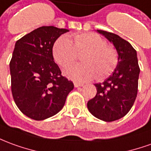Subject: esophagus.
I'll use <instances>...</instances> for the list:
<instances>
[{
    "mask_svg": "<svg viewBox=\"0 0 151 151\" xmlns=\"http://www.w3.org/2000/svg\"><path fill=\"white\" fill-rule=\"evenodd\" d=\"M83 83H77V82H74V86L75 87H79V86H83Z\"/></svg>",
    "mask_w": 151,
    "mask_h": 151,
    "instance_id": "1",
    "label": "esophagus"
}]
</instances>
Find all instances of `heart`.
I'll use <instances>...</instances> for the list:
<instances>
[{
  "label": "heart",
  "instance_id": "1",
  "mask_svg": "<svg viewBox=\"0 0 151 151\" xmlns=\"http://www.w3.org/2000/svg\"><path fill=\"white\" fill-rule=\"evenodd\" d=\"M86 50L83 56L84 63L65 70L70 78L78 82L90 81L96 77L103 79L117 68L119 60L117 50L93 32L74 35L73 42L67 36H61L54 44L52 52L55 60L62 67H67L78 59V53Z\"/></svg>",
  "mask_w": 151,
  "mask_h": 151
}]
</instances>
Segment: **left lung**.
Returning <instances> with one entry per match:
<instances>
[{
    "instance_id": "1",
    "label": "left lung",
    "mask_w": 151,
    "mask_h": 151,
    "mask_svg": "<svg viewBox=\"0 0 151 151\" xmlns=\"http://www.w3.org/2000/svg\"><path fill=\"white\" fill-rule=\"evenodd\" d=\"M113 43L119 53V64L103 83H96V95L87 102L93 116L105 122L123 118L129 112L137 98L140 68L137 51L130 43L112 32L97 30Z\"/></svg>"
}]
</instances>
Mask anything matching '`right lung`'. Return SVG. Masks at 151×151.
Returning <instances> with one entry per match:
<instances>
[{"label": "right lung", "instance_id": "add662e5", "mask_svg": "<svg viewBox=\"0 0 151 151\" xmlns=\"http://www.w3.org/2000/svg\"><path fill=\"white\" fill-rule=\"evenodd\" d=\"M65 28L42 26L18 40L9 62L11 91L21 112L44 120L60 111L73 83L61 75L52 49Z\"/></svg>", "mask_w": 151, "mask_h": 151}]
</instances>
